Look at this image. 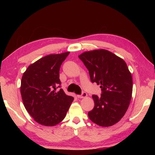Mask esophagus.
Here are the masks:
<instances>
[{"label":"esophagus","instance_id":"esophagus-1","mask_svg":"<svg viewBox=\"0 0 155 155\" xmlns=\"http://www.w3.org/2000/svg\"><path fill=\"white\" fill-rule=\"evenodd\" d=\"M78 98H83V97H85L87 96V94L85 92H82L81 95H78L77 96Z\"/></svg>","mask_w":155,"mask_h":155}]
</instances>
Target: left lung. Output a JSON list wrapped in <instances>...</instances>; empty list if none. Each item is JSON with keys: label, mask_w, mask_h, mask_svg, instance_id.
Here are the masks:
<instances>
[{"label": "left lung", "mask_w": 155, "mask_h": 155, "mask_svg": "<svg viewBox=\"0 0 155 155\" xmlns=\"http://www.w3.org/2000/svg\"><path fill=\"white\" fill-rule=\"evenodd\" d=\"M88 70L92 83L100 85L101 96L92 95L94 107L88 116L101 127L122 118L132 97L133 78L124 61L106 50L85 51L78 56Z\"/></svg>", "instance_id": "obj_1"}]
</instances>
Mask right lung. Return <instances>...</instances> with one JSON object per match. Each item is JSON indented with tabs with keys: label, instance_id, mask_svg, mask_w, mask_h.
<instances>
[{
	"label": "right lung",
	"instance_id": "obj_1",
	"mask_svg": "<svg viewBox=\"0 0 155 155\" xmlns=\"http://www.w3.org/2000/svg\"><path fill=\"white\" fill-rule=\"evenodd\" d=\"M69 51L51 54L28 67L21 80V94L28 112L36 122L45 126L60 123L74 100L61 88L59 70Z\"/></svg>",
	"mask_w": 155,
	"mask_h": 155
}]
</instances>
